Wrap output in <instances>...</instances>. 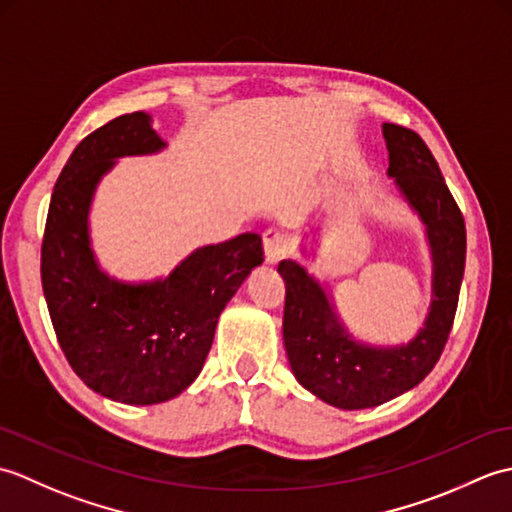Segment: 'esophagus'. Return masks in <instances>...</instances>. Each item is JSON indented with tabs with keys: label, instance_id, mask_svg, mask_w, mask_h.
<instances>
[{
	"label": "esophagus",
	"instance_id": "esophagus-1",
	"mask_svg": "<svg viewBox=\"0 0 512 512\" xmlns=\"http://www.w3.org/2000/svg\"><path fill=\"white\" fill-rule=\"evenodd\" d=\"M290 248H292V239L288 233L279 231V228H268L264 233V255L268 264L279 262Z\"/></svg>",
	"mask_w": 512,
	"mask_h": 512
}]
</instances>
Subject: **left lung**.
<instances>
[{"label":"left lung","instance_id":"obj_1","mask_svg":"<svg viewBox=\"0 0 512 512\" xmlns=\"http://www.w3.org/2000/svg\"><path fill=\"white\" fill-rule=\"evenodd\" d=\"M387 176L420 217L431 250V303L422 328L400 345H369L345 328L330 290L292 259L286 281L284 345L295 378L339 409H369L420 385L449 339L466 259L464 217L424 140L407 127L383 125Z\"/></svg>","mask_w":512,"mask_h":512}]
</instances>
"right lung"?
Wrapping results in <instances>:
<instances>
[{
	"mask_svg": "<svg viewBox=\"0 0 512 512\" xmlns=\"http://www.w3.org/2000/svg\"><path fill=\"white\" fill-rule=\"evenodd\" d=\"M167 147L151 116H118L85 136L54 184L41 246V284L61 350L85 385L125 405L176 398L202 372L215 325L250 270L257 233L195 248L167 277L121 281L92 248L94 193L118 158Z\"/></svg>",
	"mask_w": 512,
	"mask_h": 512,
	"instance_id": "right-lung-1",
	"label": "right lung"
}]
</instances>
